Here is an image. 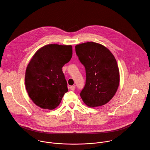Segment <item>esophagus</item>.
<instances>
[{
  "label": "esophagus",
  "instance_id": "esophagus-1",
  "mask_svg": "<svg viewBox=\"0 0 150 150\" xmlns=\"http://www.w3.org/2000/svg\"><path fill=\"white\" fill-rule=\"evenodd\" d=\"M70 89L72 90V91H74L75 90V87L74 86H72L70 87Z\"/></svg>",
  "mask_w": 150,
  "mask_h": 150
}]
</instances>
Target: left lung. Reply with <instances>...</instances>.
<instances>
[{"mask_svg": "<svg viewBox=\"0 0 150 150\" xmlns=\"http://www.w3.org/2000/svg\"><path fill=\"white\" fill-rule=\"evenodd\" d=\"M75 51L86 74L85 86L80 93L84 103L91 107L108 103L119 84V71L114 56L106 47L94 42L78 45Z\"/></svg>", "mask_w": 150, "mask_h": 150, "instance_id": "1", "label": "left lung"}]
</instances>
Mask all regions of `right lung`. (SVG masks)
Here are the masks:
<instances>
[{"mask_svg": "<svg viewBox=\"0 0 150 150\" xmlns=\"http://www.w3.org/2000/svg\"><path fill=\"white\" fill-rule=\"evenodd\" d=\"M72 55V47L48 45L40 48L30 60L25 75L27 91L36 105L44 109L58 107L67 83L62 71Z\"/></svg>", "mask_w": 150, "mask_h": 150, "instance_id": "add662e5", "label": "right lung"}]
</instances>
